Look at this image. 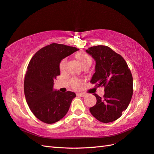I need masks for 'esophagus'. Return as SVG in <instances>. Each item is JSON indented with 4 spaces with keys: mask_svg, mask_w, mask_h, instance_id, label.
I'll return each instance as SVG.
<instances>
[{
    "mask_svg": "<svg viewBox=\"0 0 154 154\" xmlns=\"http://www.w3.org/2000/svg\"><path fill=\"white\" fill-rule=\"evenodd\" d=\"M77 95L81 96V97H85V96H86V94H85V93H77Z\"/></svg>",
    "mask_w": 154,
    "mask_h": 154,
    "instance_id": "obj_1",
    "label": "esophagus"
}]
</instances>
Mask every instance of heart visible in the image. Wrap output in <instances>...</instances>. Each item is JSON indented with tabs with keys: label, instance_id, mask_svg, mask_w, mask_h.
Segmentation results:
<instances>
[{
	"label": "heart",
	"instance_id": "heart-1",
	"mask_svg": "<svg viewBox=\"0 0 154 154\" xmlns=\"http://www.w3.org/2000/svg\"><path fill=\"white\" fill-rule=\"evenodd\" d=\"M76 57L77 60H79V62H80L81 65L82 67L87 65V64H91L92 63V59L91 58V56L88 55L87 54L84 53V52H79L76 55ZM66 62L67 60L66 59H63L62 62L60 63V69L61 70H64L66 68ZM72 85L73 87L75 89H78L81 87V82L79 80L77 79H73L72 80Z\"/></svg>",
	"mask_w": 154,
	"mask_h": 154
}]
</instances>
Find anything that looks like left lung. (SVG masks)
<instances>
[{
  "instance_id": "obj_1",
  "label": "left lung",
  "mask_w": 154,
  "mask_h": 154,
  "mask_svg": "<svg viewBox=\"0 0 154 154\" xmlns=\"http://www.w3.org/2000/svg\"><path fill=\"white\" fill-rule=\"evenodd\" d=\"M96 62L91 82L104 87L103 98L93 94L96 105L89 110L96 119L109 123L119 118L126 110L133 93V80L125 60L108 46L98 45L86 50Z\"/></svg>"
}]
</instances>
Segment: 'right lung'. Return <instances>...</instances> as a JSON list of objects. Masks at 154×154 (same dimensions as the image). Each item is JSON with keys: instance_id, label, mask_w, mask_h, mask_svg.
Segmentation results:
<instances>
[{"instance_id": "obj_1", "label": "right lung", "mask_w": 154, "mask_h": 154, "mask_svg": "<svg viewBox=\"0 0 154 154\" xmlns=\"http://www.w3.org/2000/svg\"><path fill=\"white\" fill-rule=\"evenodd\" d=\"M79 49L52 43L42 48L31 58L24 80V93L27 104L35 116L52 124L66 115L75 92H61L53 88L54 80L60 75V63Z\"/></svg>"}]
</instances>
